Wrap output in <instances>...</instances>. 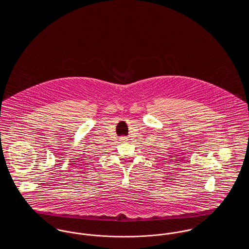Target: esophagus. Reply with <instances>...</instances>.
<instances>
[{
    "label": "esophagus",
    "mask_w": 249,
    "mask_h": 249,
    "mask_svg": "<svg viewBox=\"0 0 249 249\" xmlns=\"http://www.w3.org/2000/svg\"><path fill=\"white\" fill-rule=\"evenodd\" d=\"M121 139H122L123 141H125V140H126V138H125V137H123V138H121Z\"/></svg>",
    "instance_id": "obj_1"
}]
</instances>
